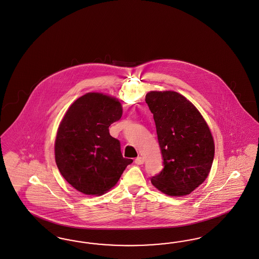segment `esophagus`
<instances>
[{"label": "esophagus", "mask_w": 259, "mask_h": 259, "mask_svg": "<svg viewBox=\"0 0 259 259\" xmlns=\"http://www.w3.org/2000/svg\"><path fill=\"white\" fill-rule=\"evenodd\" d=\"M135 162L137 165H141L144 162V158H142V157H137V158H135Z\"/></svg>", "instance_id": "esophagus-1"}]
</instances>
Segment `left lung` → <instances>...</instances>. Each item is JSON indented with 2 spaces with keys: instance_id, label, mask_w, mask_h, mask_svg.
<instances>
[{
  "instance_id": "obj_1",
  "label": "left lung",
  "mask_w": 259,
  "mask_h": 259,
  "mask_svg": "<svg viewBox=\"0 0 259 259\" xmlns=\"http://www.w3.org/2000/svg\"><path fill=\"white\" fill-rule=\"evenodd\" d=\"M146 103L154 115L163 169L151 178L170 196L190 194L208 177L214 160V139L197 108L177 92L152 91Z\"/></svg>"
}]
</instances>
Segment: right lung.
Here are the masks:
<instances>
[{"instance_id": "right-lung-1", "label": "right lung", "mask_w": 259, "mask_h": 259, "mask_svg": "<svg viewBox=\"0 0 259 259\" xmlns=\"http://www.w3.org/2000/svg\"><path fill=\"white\" fill-rule=\"evenodd\" d=\"M122 114L120 101L101 93H88L69 106L57 132L55 160L75 190L101 195L133 162L122 156L120 141L109 134L110 124Z\"/></svg>"}]
</instances>
